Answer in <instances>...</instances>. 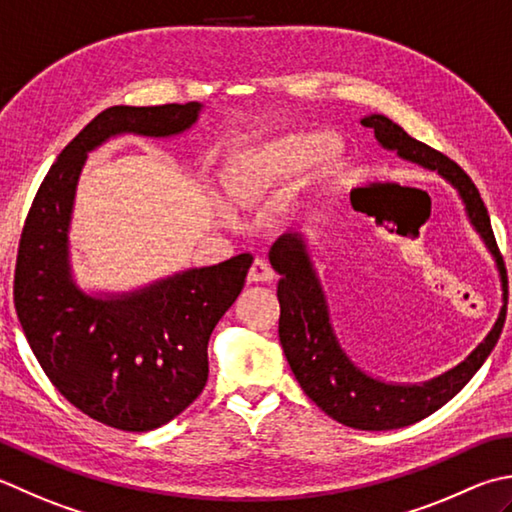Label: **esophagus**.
Returning <instances> with one entry per match:
<instances>
[{
  "mask_svg": "<svg viewBox=\"0 0 512 512\" xmlns=\"http://www.w3.org/2000/svg\"><path fill=\"white\" fill-rule=\"evenodd\" d=\"M275 277V273H273V268L268 266V262L266 259H255L253 262V266H250V270H248V282H255V284H259V282H270V279Z\"/></svg>",
  "mask_w": 512,
  "mask_h": 512,
  "instance_id": "34e87169",
  "label": "esophagus"
}]
</instances>
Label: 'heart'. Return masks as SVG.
<instances>
[{
  "mask_svg": "<svg viewBox=\"0 0 512 512\" xmlns=\"http://www.w3.org/2000/svg\"><path fill=\"white\" fill-rule=\"evenodd\" d=\"M333 139L319 133L286 135L244 150L228 162L222 186L230 204L246 208L275 190L293 184L333 153Z\"/></svg>",
  "mask_w": 512,
  "mask_h": 512,
  "instance_id": "1",
  "label": "heart"
}]
</instances>
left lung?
<instances>
[{
  "instance_id": "left-lung-1",
  "label": "left lung",
  "mask_w": 512,
  "mask_h": 512,
  "mask_svg": "<svg viewBox=\"0 0 512 512\" xmlns=\"http://www.w3.org/2000/svg\"><path fill=\"white\" fill-rule=\"evenodd\" d=\"M362 124L375 130L377 142L386 150H397V155L406 162L435 170L450 186L457 188L470 224L482 235L502 273L504 266L499 259L493 228H490L488 210L464 168L439 150L417 142L402 126L390 122L384 115H368L362 119ZM268 259L282 275L277 284V299L282 308L279 342H282L290 370L304 393L328 417L350 428L393 430L422 422L470 382V377L482 368L502 335L506 306L499 310L497 322L484 342L453 370L424 384H386L382 379L366 375L362 368L350 362L344 348L339 346L333 324H330L324 288L306 253L302 235L284 233L270 248Z\"/></svg>"
}]
</instances>
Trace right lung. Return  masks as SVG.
I'll use <instances>...</instances> for the list:
<instances>
[{
  "instance_id": "obj_1",
  "label": "right lung",
  "mask_w": 512,
  "mask_h": 512,
  "mask_svg": "<svg viewBox=\"0 0 512 512\" xmlns=\"http://www.w3.org/2000/svg\"><path fill=\"white\" fill-rule=\"evenodd\" d=\"M199 110V102L102 110L50 166L19 239L13 299L39 366L75 408L126 433L164 426L202 393L210 333L242 293L253 255L130 293H84L68 250L75 190L88 153L110 137H173Z\"/></svg>"
}]
</instances>
